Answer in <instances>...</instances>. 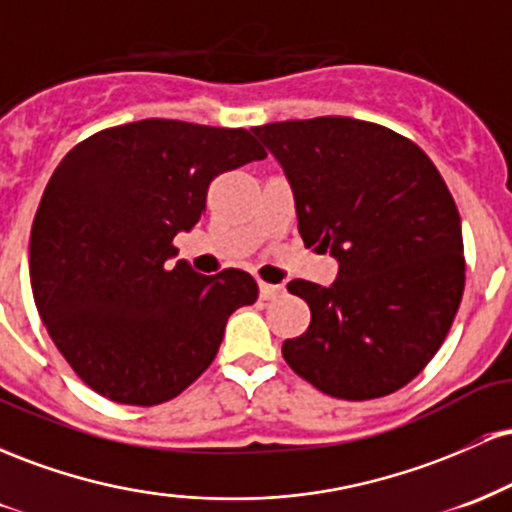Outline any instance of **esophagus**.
<instances>
[{
    "label": "esophagus",
    "instance_id": "obj_1",
    "mask_svg": "<svg viewBox=\"0 0 512 512\" xmlns=\"http://www.w3.org/2000/svg\"><path fill=\"white\" fill-rule=\"evenodd\" d=\"M281 293H284V286H276V284H260V298L262 301H274V298H279Z\"/></svg>",
    "mask_w": 512,
    "mask_h": 512
}]
</instances>
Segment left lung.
<instances>
[{
  "instance_id": "1",
  "label": "left lung",
  "mask_w": 512,
  "mask_h": 512,
  "mask_svg": "<svg viewBox=\"0 0 512 512\" xmlns=\"http://www.w3.org/2000/svg\"><path fill=\"white\" fill-rule=\"evenodd\" d=\"M252 134L284 168L303 243L339 262L332 286L293 279L310 308L286 363L337 399L385 397L448 337L464 291L462 226L431 158L354 117L272 122Z\"/></svg>"
}]
</instances>
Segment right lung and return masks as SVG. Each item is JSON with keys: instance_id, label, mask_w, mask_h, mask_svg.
I'll list each match as a JSON object with an SVG mask.
<instances>
[{"instance_id": "1", "label": "right lung", "mask_w": 512, "mask_h": 512, "mask_svg": "<svg viewBox=\"0 0 512 512\" xmlns=\"http://www.w3.org/2000/svg\"><path fill=\"white\" fill-rule=\"evenodd\" d=\"M248 129L139 120L76 144L31 228V289L43 325L84 383L117 404L178 397L214 361L231 313L257 301L243 269L170 264L216 175L262 161Z\"/></svg>"}]
</instances>
